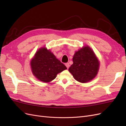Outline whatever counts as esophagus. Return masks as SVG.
<instances>
[{
	"mask_svg": "<svg viewBox=\"0 0 126 126\" xmlns=\"http://www.w3.org/2000/svg\"><path fill=\"white\" fill-rule=\"evenodd\" d=\"M65 65H66V66L67 67V68H68H68H69V66H70V65H69V63H65Z\"/></svg>",
	"mask_w": 126,
	"mask_h": 126,
	"instance_id": "obj_1",
	"label": "esophagus"
}]
</instances>
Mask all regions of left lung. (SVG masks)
I'll return each instance as SVG.
<instances>
[{"label": "left lung", "instance_id": "left-lung-1", "mask_svg": "<svg viewBox=\"0 0 126 126\" xmlns=\"http://www.w3.org/2000/svg\"><path fill=\"white\" fill-rule=\"evenodd\" d=\"M72 60L69 71L76 80L86 83L96 77L99 63L90 47L86 46L76 52Z\"/></svg>", "mask_w": 126, "mask_h": 126}]
</instances>
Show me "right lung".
I'll return each mask as SVG.
<instances>
[{
  "label": "right lung",
  "mask_w": 126,
  "mask_h": 126,
  "mask_svg": "<svg viewBox=\"0 0 126 126\" xmlns=\"http://www.w3.org/2000/svg\"><path fill=\"white\" fill-rule=\"evenodd\" d=\"M34 76L39 80L48 82L67 67L46 48L39 49L30 63Z\"/></svg>",
  "instance_id": "add662e5"
}]
</instances>
